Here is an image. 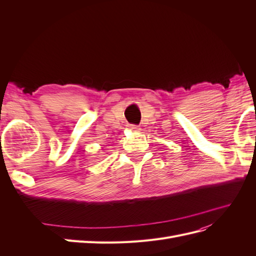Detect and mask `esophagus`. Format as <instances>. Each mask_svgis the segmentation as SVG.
<instances>
[{
	"label": "esophagus",
	"instance_id": "esophagus-1",
	"mask_svg": "<svg viewBox=\"0 0 256 256\" xmlns=\"http://www.w3.org/2000/svg\"><path fill=\"white\" fill-rule=\"evenodd\" d=\"M128 128L130 129V130H132V131H138V125H128Z\"/></svg>",
	"mask_w": 256,
	"mask_h": 256
}]
</instances>
